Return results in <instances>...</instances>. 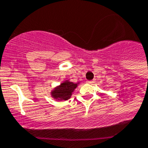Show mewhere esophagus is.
I'll return each instance as SVG.
<instances>
[{"instance_id":"obj_1","label":"esophagus","mask_w":148,"mask_h":148,"mask_svg":"<svg viewBox=\"0 0 148 148\" xmlns=\"http://www.w3.org/2000/svg\"><path fill=\"white\" fill-rule=\"evenodd\" d=\"M87 83L90 84H92L95 83V81H87Z\"/></svg>"}]
</instances>
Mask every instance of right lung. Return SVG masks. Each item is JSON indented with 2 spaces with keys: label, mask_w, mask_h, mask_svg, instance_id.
<instances>
[{
  "label": "right lung",
  "mask_w": 148,
  "mask_h": 148,
  "mask_svg": "<svg viewBox=\"0 0 148 148\" xmlns=\"http://www.w3.org/2000/svg\"><path fill=\"white\" fill-rule=\"evenodd\" d=\"M77 84L66 81L54 89V90L52 92V96L55 99L66 101L71 97V93L77 88Z\"/></svg>",
  "instance_id": "obj_1"
}]
</instances>
